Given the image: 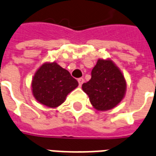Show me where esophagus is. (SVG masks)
Instances as JSON below:
<instances>
[{"label": "esophagus", "instance_id": "obj_1", "mask_svg": "<svg viewBox=\"0 0 156 156\" xmlns=\"http://www.w3.org/2000/svg\"><path fill=\"white\" fill-rule=\"evenodd\" d=\"M78 84H79V86H82L83 85V83H84V79L83 78H80L78 79Z\"/></svg>", "mask_w": 156, "mask_h": 156}]
</instances>
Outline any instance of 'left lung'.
<instances>
[{
    "label": "left lung",
    "instance_id": "1",
    "mask_svg": "<svg viewBox=\"0 0 156 156\" xmlns=\"http://www.w3.org/2000/svg\"><path fill=\"white\" fill-rule=\"evenodd\" d=\"M126 80L111 59H99L91 70V78L82 88L92 106L105 111L115 108L125 96Z\"/></svg>",
    "mask_w": 156,
    "mask_h": 156
}]
</instances>
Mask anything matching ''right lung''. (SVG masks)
<instances>
[{"mask_svg": "<svg viewBox=\"0 0 156 156\" xmlns=\"http://www.w3.org/2000/svg\"><path fill=\"white\" fill-rule=\"evenodd\" d=\"M78 86V81L69 72L55 62L44 63L32 80L33 97L40 104L50 108L64 103L68 94Z\"/></svg>", "mask_w": 156, "mask_h": 156, "instance_id": "add662e5", "label": "right lung"}]
</instances>
